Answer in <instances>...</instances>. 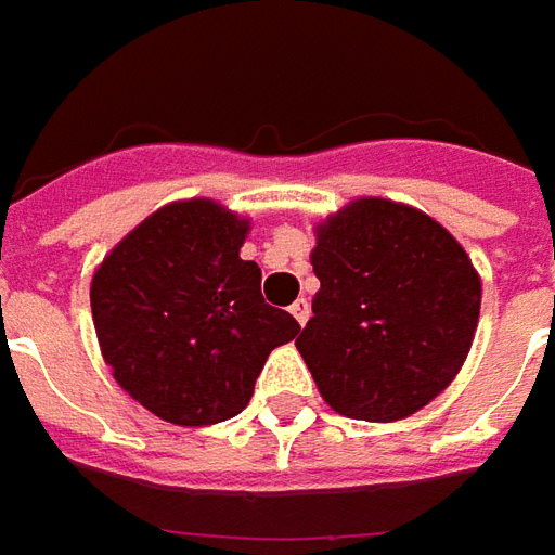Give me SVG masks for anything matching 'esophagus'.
Wrapping results in <instances>:
<instances>
[{
	"instance_id": "34e87169",
	"label": "esophagus",
	"mask_w": 555,
	"mask_h": 555,
	"mask_svg": "<svg viewBox=\"0 0 555 555\" xmlns=\"http://www.w3.org/2000/svg\"><path fill=\"white\" fill-rule=\"evenodd\" d=\"M289 313L296 317L298 325H305V322H308V317H310V301H308V298H296V301H293V308H289Z\"/></svg>"
}]
</instances>
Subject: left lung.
Masks as SVG:
<instances>
[{"mask_svg":"<svg viewBox=\"0 0 555 555\" xmlns=\"http://www.w3.org/2000/svg\"><path fill=\"white\" fill-rule=\"evenodd\" d=\"M313 233L320 289L298 352L334 412L400 422L463 367L481 274L442 223L383 196L352 199Z\"/></svg>","mask_w":555,"mask_h":555,"instance_id":"1","label":"left lung"}]
</instances>
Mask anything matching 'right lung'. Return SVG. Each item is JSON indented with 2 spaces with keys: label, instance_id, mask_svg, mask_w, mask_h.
Instances as JSON below:
<instances>
[{
  "label": "right lung",
  "instance_id": "obj_1",
  "mask_svg": "<svg viewBox=\"0 0 555 555\" xmlns=\"http://www.w3.org/2000/svg\"><path fill=\"white\" fill-rule=\"evenodd\" d=\"M250 218L218 199H176L101 259L89 298L113 379L164 422L208 427L245 410L271 349L301 325L259 293L238 257Z\"/></svg>",
  "mask_w": 555,
  "mask_h": 555
}]
</instances>
